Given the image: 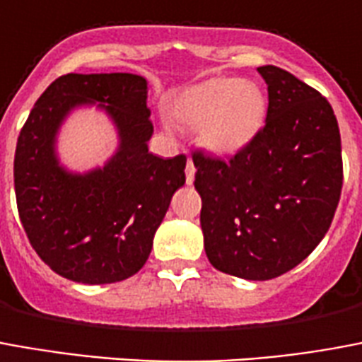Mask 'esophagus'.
<instances>
[{"label":"esophagus","mask_w":362,"mask_h":362,"mask_svg":"<svg viewBox=\"0 0 362 362\" xmlns=\"http://www.w3.org/2000/svg\"><path fill=\"white\" fill-rule=\"evenodd\" d=\"M194 178H195V167H194V163H192V159H188V163H186V182L192 184Z\"/></svg>","instance_id":"1"}]
</instances>
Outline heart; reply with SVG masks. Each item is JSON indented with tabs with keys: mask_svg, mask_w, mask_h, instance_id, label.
Returning a JSON list of instances; mask_svg holds the SVG:
<instances>
[{
	"mask_svg": "<svg viewBox=\"0 0 362 362\" xmlns=\"http://www.w3.org/2000/svg\"><path fill=\"white\" fill-rule=\"evenodd\" d=\"M267 98L249 80L213 78L182 93L174 117L184 127L199 130L203 144L216 153L245 147L263 127Z\"/></svg>",
	"mask_w": 362,
	"mask_h": 362,
	"instance_id": "obj_1",
	"label": "heart"
}]
</instances>
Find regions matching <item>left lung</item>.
Wrapping results in <instances>:
<instances>
[{
	"label": "left lung",
	"mask_w": 362,
	"mask_h": 362,
	"mask_svg": "<svg viewBox=\"0 0 362 362\" xmlns=\"http://www.w3.org/2000/svg\"><path fill=\"white\" fill-rule=\"evenodd\" d=\"M267 122L232 157L192 153L205 253L221 272L270 280L301 263L338 209L344 163L332 105L280 66H259Z\"/></svg>",
	"instance_id": "1"
}]
</instances>
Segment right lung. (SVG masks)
<instances>
[{"mask_svg": "<svg viewBox=\"0 0 362 362\" xmlns=\"http://www.w3.org/2000/svg\"><path fill=\"white\" fill-rule=\"evenodd\" d=\"M107 103L119 127V153L84 177L65 173L52 153L58 122L74 105ZM147 82L138 74H65L45 90L18 134L15 195L28 242L53 272L80 284L127 280L146 264L186 155L147 151L153 124Z\"/></svg>", "mask_w": 362, "mask_h": 362, "instance_id": "1", "label": "right lung"}]
</instances>
